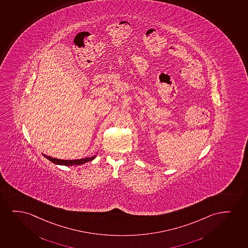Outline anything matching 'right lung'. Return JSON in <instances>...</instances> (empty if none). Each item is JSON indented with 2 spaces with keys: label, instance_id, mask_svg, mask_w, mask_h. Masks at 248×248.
Segmentation results:
<instances>
[{
  "label": "right lung",
  "instance_id": "obj_1",
  "mask_svg": "<svg viewBox=\"0 0 248 248\" xmlns=\"http://www.w3.org/2000/svg\"><path fill=\"white\" fill-rule=\"evenodd\" d=\"M46 159H48V161H52L53 163L57 165H62V166H74V165H81L88 162V161H93L94 158L96 157V155H93L92 157L82 158V159H78V160H61L57 158H53L51 156H48L46 155L43 154Z\"/></svg>",
  "mask_w": 248,
  "mask_h": 248
}]
</instances>
